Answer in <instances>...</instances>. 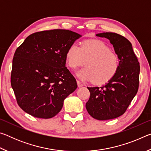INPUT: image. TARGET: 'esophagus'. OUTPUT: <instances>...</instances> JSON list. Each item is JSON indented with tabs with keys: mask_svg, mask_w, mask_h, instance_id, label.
<instances>
[{
	"mask_svg": "<svg viewBox=\"0 0 151 151\" xmlns=\"http://www.w3.org/2000/svg\"><path fill=\"white\" fill-rule=\"evenodd\" d=\"M76 83H77V85H78V87H81V86H83V85L82 84L80 81H76Z\"/></svg>",
	"mask_w": 151,
	"mask_h": 151,
	"instance_id": "esophagus-1",
	"label": "esophagus"
}]
</instances>
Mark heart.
Listing matches in <instances>:
<instances>
[{"mask_svg": "<svg viewBox=\"0 0 151 151\" xmlns=\"http://www.w3.org/2000/svg\"><path fill=\"white\" fill-rule=\"evenodd\" d=\"M66 58L68 66L73 69L86 63L87 66L77 75L96 85H103L113 78L120 65L118 55L101 40H85L81 47L73 43L68 48Z\"/></svg>", "mask_w": 151, "mask_h": 151, "instance_id": "1", "label": "heart"}]
</instances>
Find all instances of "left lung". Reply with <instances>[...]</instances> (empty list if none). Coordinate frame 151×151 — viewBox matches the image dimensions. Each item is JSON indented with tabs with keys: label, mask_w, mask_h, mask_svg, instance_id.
<instances>
[{
	"label": "left lung",
	"mask_w": 151,
	"mask_h": 151,
	"mask_svg": "<svg viewBox=\"0 0 151 151\" xmlns=\"http://www.w3.org/2000/svg\"><path fill=\"white\" fill-rule=\"evenodd\" d=\"M96 36L110 40L120 60L118 71L108 83L100 87H87L90 92L86 103L88 114L94 119L105 121L126 112L139 89L140 65L131 43L123 36L114 32Z\"/></svg>",
	"instance_id": "8db88e82"
}]
</instances>
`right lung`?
<instances>
[{"instance_id": "1", "label": "right lung", "mask_w": 151, "mask_h": 151, "mask_svg": "<svg viewBox=\"0 0 151 151\" xmlns=\"http://www.w3.org/2000/svg\"><path fill=\"white\" fill-rule=\"evenodd\" d=\"M81 36L68 30H44L29 35L15 51L11 76L19 106L37 118L50 119L77 88L65 66L69 46Z\"/></svg>"}]
</instances>
